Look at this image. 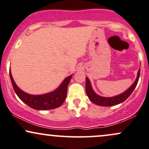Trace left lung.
Instances as JSON below:
<instances>
[{
  "instance_id": "obj_1",
  "label": "left lung",
  "mask_w": 149,
  "mask_h": 149,
  "mask_svg": "<svg viewBox=\"0 0 149 149\" xmlns=\"http://www.w3.org/2000/svg\"><path fill=\"white\" fill-rule=\"evenodd\" d=\"M140 76V68L137 72V76H136V79H135L134 83L127 90L120 94V95H116V96L106 97H102L94 91L92 88L90 80H89L88 77H86V83H85V90H86L87 95H88L89 100H90L93 104H97L98 106H102V107H111V106H115L123 102L127 99L130 96V95L134 91V88H136L137 85L138 80H139Z\"/></svg>"
}]
</instances>
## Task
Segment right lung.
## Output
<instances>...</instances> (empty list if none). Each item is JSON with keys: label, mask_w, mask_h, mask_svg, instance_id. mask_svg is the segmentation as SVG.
<instances>
[{"label": "right lung", "mask_w": 149, "mask_h": 149, "mask_svg": "<svg viewBox=\"0 0 149 149\" xmlns=\"http://www.w3.org/2000/svg\"><path fill=\"white\" fill-rule=\"evenodd\" d=\"M72 76L73 74L66 77L63 80L62 83L59 85V86L53 91L48 93L42 94V95H35L26 93L19 88L13 79L10 69V80H11L12 85H13L15 93L24 103L27 104L32 109L38 111H45L56 109L60 107L61 104L64 103L66 98L68 85L69 84Z\"/></svg>", "instance_id": "obj_1"}]
</instances>
